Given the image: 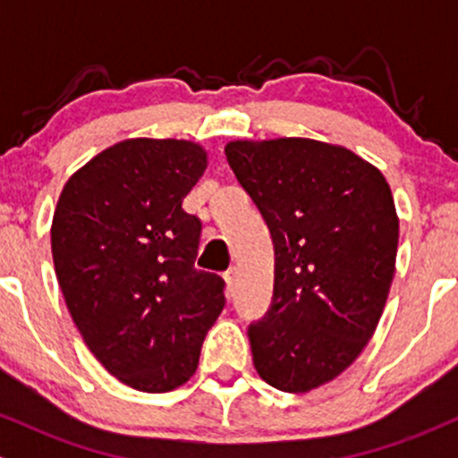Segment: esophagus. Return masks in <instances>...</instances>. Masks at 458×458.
Wrapping results in <instances>:
<instances>
[{"label": "esophagus", "instance_id": "esophagus-1", "mask_svg": "<svg viewBox=\"0 0 458 458\" xmlns=\"http://www.w3.org/2000/svg\"><path fill=\"white\" fill-rule=\"evenodd\" d=\"M224 280H225V284H228L230 291H233V286H234V282H236V267H230V269L224 273Z\"/></svg>", "mask_w": 458, "mask_h": 458}]
</instances>
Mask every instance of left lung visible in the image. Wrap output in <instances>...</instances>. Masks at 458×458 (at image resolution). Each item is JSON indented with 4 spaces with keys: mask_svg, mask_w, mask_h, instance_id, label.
<instances>
[{
    "mask_svg": "<svg viewBox=\"0 0 458 458\" xmlns=\"http://www.w3.org/2000/svg\"><path fill=\"white\" fill-rule=\"evenodd\" d=\"M224 150L276 250L271 308L247 329L256 372L276 390L310 392L353 364L379 325L396 271L392 189L327 141L236 140Z\"/></svg>",
    "mask_w": 458,
    "mask_h": 458,
    "instance_id": "obj_1",
    "label": "left lung"
}]
</instances>
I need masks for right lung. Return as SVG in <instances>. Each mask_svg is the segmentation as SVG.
Segmentation results:
<instances>
[{
	"mask_svg": "<svg viewBox=\"0 0 458 458\" xmlns=\"http://www.w3.org/2000/svg\"><path fill=\"white\" fill-rule=\"evenodd\" d=\"M187 140H124L66 181L51 224L57 284L83 343L140 392L182 386L225 306L224 280L198 271L202 224L182 199L207 170Z\"/></svg>",
	"mask_w": 458,
	"mask_h": 458,
	"instance_id": "obj_1",
	"label": "right lung"
}]
</instances>
